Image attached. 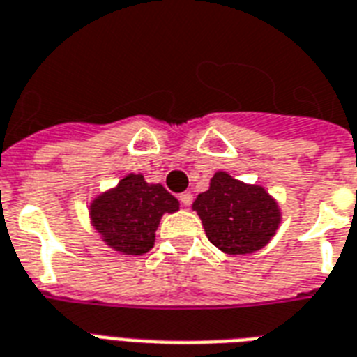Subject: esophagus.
Returning a JSON list of instances; mask_svg holds the SVG:
<instances>
[{"mask_svg":"<svg viewBox=\"0 0 357 357\" xmlns=\"http://www.w3.org/2000/svg\"><path fill=\"white\" fill-rule=\"evenodd\" d=\"M178 199H181V203L184 204V206H190V204H192V201H193V195L190 192H184V193H181V195H178Z\"/></svg>","mask_w":357,"mask_h":357,"instance_id":"obj_1","label":"esophagus"}]
</instances>
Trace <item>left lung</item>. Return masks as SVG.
<instances>
[{
	"mask_svg": "<svg viewBox=\"0 0 357 357\" xmlns=\"http://www.w3.org/2000/svg\"><path fill=\"white\" fill-rule=\"evenodd\" d=\"M193 210L212 244L229 255L261 250L279 225V208L264 188L236 181L225 171L212 176L210 188L199 193Z\"/></svg>",
	"mask_w": 357,
	"mask_h": 357,
	"instance_id": "obj_1",
	"label": "left lung"
}]
</instances>
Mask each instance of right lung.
<instances>
[{"label":"right lung","mask_w":357,"mask_h":357,"mask_svg":"<svg viewBox=\"0 0 357 357\" xmlns=\"http://www.w3.org/2000/svg\"><path fill=\"white\" fill-rule=\"evenodd\" d=\"M176 210L178 201L162 184H149L143 175L130 173L91 204V220L113 250L143 255L154 245L160 218Z\"/></svg>","instance_id":"right-lung-1"}]
</instances>
